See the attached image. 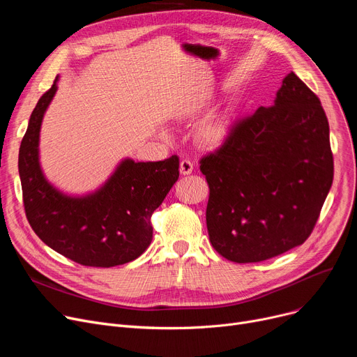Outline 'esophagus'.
Instances as JSON below:
<instances>
[{"instance_id":"34e87169","label":"esophagus","mask_w":357,"mask_h":357,"mask_svg":"<svg viewBox=\"0 0 357 357\" xmlns=\"http://www.w3.org/2000/svg\"><path fill=\"white\" fill-rule=\"evenodd\" d=\"M192 171H194V165H192L191 160H188V159L181 160V163H179V172H181V175H183V176L185 175H191Z\"/></svg>"}]
</instances>
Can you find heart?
Masks as SVG:
<instances>
[{
    "mask_svg": "<svg viewBox=\"0 0 357 357\" xmlns=\"http://www.w3.org/2000/svg\"><path fill=\"white\" fill-rule=\"evenodd\" d=\"M231 133V120L227 116H215L204 123L195 131V139L204 149H217L226 143Z\"/></svg>",
    "mask_w": 357,
    "mask_h": 357,
    "instance_id": "1",
    "label": "heart"
}]
</instances>
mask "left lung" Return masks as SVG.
<instances>
[{"label": "left lung", "mask_w": 357, "mask_h": 357, "mask_svg": "<svg viewBox=\"0 0 357 357\" xmlns=\"http://www.w3.org/2000/svg\"><path fill=\"white\" fill-rule=\"evenodd\" d=\"M199 163L210 186L208 236L222 257L253 264L303 245L334 174L320 100L288 73L273 104L234 123L226 143Z\"/></svg>", "instance_id": "left-lung-1"}]
</instances>
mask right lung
Instances as JSON below:
<instances>
[{
  "label": "right lung",
  "instance_id": "obj_1",
  "mask_svg": "<svg viewBox=\"0 0 357 357\" xmlns=\"http://www.w3.org/2000/svg\"><path fill=\"white\" fill-rule=\"evenodd\" d=\"M56 91L58 78L33 109L18 153L26 217L45 245L79 265H124L152 241L150 217L178 181L179 158L124 159L96 192L63 194L46 179L39 160L40 127Z\"/></svg>",
  "mask_w": 357,
  "mask_h": 357
}]
</instances>
